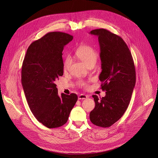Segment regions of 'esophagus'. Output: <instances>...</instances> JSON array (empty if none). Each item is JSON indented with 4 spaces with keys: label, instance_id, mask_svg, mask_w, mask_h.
Listing matches in <instances>:
<instances>
[{
    "label": "esophagus",
    "instance_id": "obj_1",
    "mask_svg": "<svg viewBox=\"0 0 158 158\" xmlns=\"http://www.w3.org/2000/svg\"><path fill=\"white\" fill-rule=\"evenodd\" d=\"M88 98V95H85V94H81L78 96V99L79 100H81V99H86Z\"/></svg>",
    "mask_w": 158,
    "mask_h": 158
}]
</instances>
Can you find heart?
I'll return each instance as SVG.
<instances>
[{
  "mask_svg": "<svg viewBox=\"0 0 158 158\" xmlns=\"http://www.w3.org/2000/svg\"><path fill=\"white\" fill-rule=\"evenodd\" d=\"M76 55L79 60L86 64L88 66L91 64H95L97 61L98 54L95 50L91 46L88 45H81L76 52ZM72 59L70 56H67L63 61V69L66 70L70 65ZM80 85L82 86H86L85 82H81Z\"/></svg>",
  "mask_w": 158,
  "mask_h": 158,
  "instance_id": "1",
  "label": "heart"
}]
</instances>
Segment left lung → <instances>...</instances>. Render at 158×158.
I'll list each match as a JSON object with an SVG mask.
<instances>
[{
  "label": "left lung",
  "mask_w": 158,
  "mask_h": 158,
  "mask_svg": "<svg viewBox=\"0 0 158 158\" xmlns=\"http://www.w3.org/2000/svg\"><path fill=\"white\" fill-rule=\"evenodd\" d=\"M90 34L98 36L102 72L99 80L106 96L93 95L95 108L89 113L94 125L108 127L118 121L129 104L136 83L133 59L125 41L105 29H95Z\"/></svg>",
  "instance_id": "left-lung-1"
}]
</instances>
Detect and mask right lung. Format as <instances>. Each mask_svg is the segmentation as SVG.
<instances>
[{
	"mask_svg": "<svg viewBox=\"0 0 158 158\" xmlns=\"http://www.w3.org/2000/svg\"><path fill=\"white\" fill-rule=\"evenodd\" d=\"M73 36L48 32L28 47L22 67V85L29 108L48 128L63 126L77 101L75 94L57 92L56 80L63 75L62 52Z\"/></svg>",
	"mask_w": 158,
	"mask_h": 158,
	"instance_id": "right-lung-1",
	"label": "right lung"
}]
</instances>
